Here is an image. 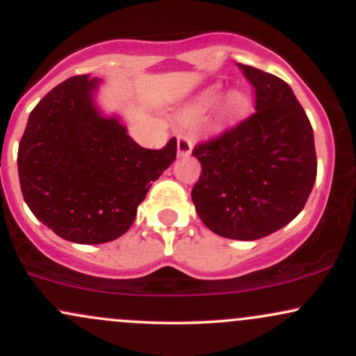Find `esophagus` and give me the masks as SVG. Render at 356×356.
I'll return each instance as SVG.
<instances>
[{
  "label": "esophagus",
  "instance_id": "34e87169",
  "mask_svg": "<svg viewBox=\"0 0 356 356\" xmlns=\"http://www.w3.org/2000/svg\"><path fill=\"white\" fill-rule=\"evenodd\" d=\"M192 154V140L187 136L177 137V157H189Z\"/></svg>",
  "mask_w": 356,
  "mask_h": 356
}]
</instances>
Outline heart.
I'll use <instances>...</instances> for the list:
<instances>
[{
    "mask_svg": "<svg viewBox=\"0 0 356 356\" xmlns=\"http://www.w3.org/2000/svg\"><path fill=\"white\" fill-rule=\"evenodd\" d=\"M218 108L219 117L224 122H239L252 112V99L246 90L234 88L222 95L218 87L202 90L194 100L184 108V113L189 118L204 117Z\"/></svg>",
    "mask_w": 356,
    "mask_h": 356,
    "instance_id": "heart-1",
    "label": "heart"
}]
</instances>
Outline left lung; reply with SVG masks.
<instances>
[{
    "label": "left lung",
    "mask_w": 356,
    "mask_h": 356,
    "mask_svg": "<svg viewBox=\"0 0 356 356\" xmlns=\"http://www.w3.org/2000/svg\"><path fill=\"white\" fill-rule=\"evenodd\" d=\"M256 92V113L192 155L202 172L192 189L199 218L227 239L254 241L300 214L316 179L313 129L291 87L241 65Z\"/></svg>",
    "instance_id": "left-lung-1"
}]
</instances>
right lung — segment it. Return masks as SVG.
Segmentation results:
<instances>
[{
    "label": "right lung",
    "mask_w": 356,
    "mask_h": 356,
    "mask_svg": "<svg viewBox=\"0 0 356 356\" xmlns=\"http://www.w3.org/2000/svg\"><path fill=\"white\" fill-rule=\"evenodd\" d=\"M100 79L72 76L28 117L18 149L24 202L60 238L102 244L130 229L138 204L175 161L177 140L144 149L95 102Z\"/></svg>",
    "instance_id": "1"
}]
</instances>
